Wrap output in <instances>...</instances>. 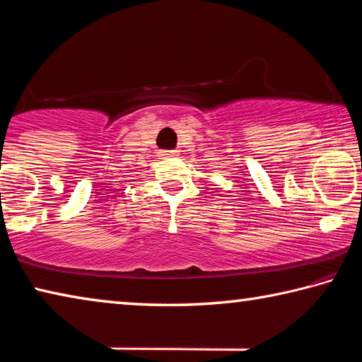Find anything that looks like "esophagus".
Instances as JSON below:
<instances>
[{
  "instance_id": "obj_1",
  "label": "esophagus",
  "mask_w": 362,
  "mask_h": 362,
  "mask_svg": "<svg viewBox=\"0 0 362 362\" xmlns=\"http://www.w3.org/2000/svg\"><path fill=\"white\" fill-rule=\"evenodd\" d=\"M159 156H161V158L179 156V151H177V150H159Z\"/></svg>"
}]
</instances>
